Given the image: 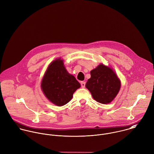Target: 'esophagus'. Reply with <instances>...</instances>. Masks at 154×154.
I'll return each instance as SVG.
<instances>
[{
  "instance_id": "obj_1",
  "label": "esophagus",
  "mask_w": 154,
  "mask_h": 154,
  "mask_svg": "<svg viewBox=\"0 0 154 154\" xmlns=\"http://www.w3.org/2000/svg\"><path fill=\"white\" fill-rule=\"evenodd\" d=\"M85 85H86V82H81V86H82V88H84L85 87Z\"/></svg>"
}]
</instances>
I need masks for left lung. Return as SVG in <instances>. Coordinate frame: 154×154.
Instances as JSON below:
<instances>
[{
    "mask_svg": "<svg viewBox=\"0 0 154 154\" xmlns=\"http://www.w3.org/2000/svg\"><path fill=\"white\" fill-rule=\"evenodd\" d=\"M86 88L93 98L102 104L111 103L119 92L121 81L117 74L108 66L100 63L91 71Z\"/></svg>",
    "mask_w": 154,
    "mask_h": 154,
    "instance_id": "8db88e82",
    "label": "left lung"
}]
</instances>
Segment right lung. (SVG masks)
Here are the masks:
<instances>
[{"instance_id":"right-lung-1","label":"right lung","mask_w":154,"mask_h":154,"mask_svg":"<svg viewBox=\"0 0 154 154\" xmlns=\"http://www.w3.org/2000/svg\"><path fill=\"white\" fill-rule=\"evenodd\" d=\"M63 62L61 58L52 62L41 82V89L45 96L58 106L69 102L73 93L81 86L75 77L67 71Z\"/></svg>"}]
</instances>
